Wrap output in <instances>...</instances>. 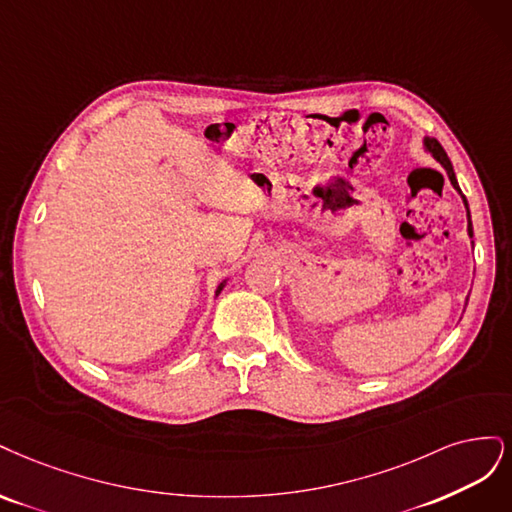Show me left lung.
<instances>
[{
  "instance_id": "1",
  "label": "left lung",
  "mask_w": 512,
  "mask_h": 512,
  "mask_svg": "<svg viewBox=\"0 0 512 512\" xmlns=\"http://www.w3.org/2000/svg\"><path fill=\"white\" fill-rule=\"evenodd\" d=\"M425 148L427 151H430L432 155H434V159L436 161H440V166L447 170V174H449V180H451V185L461 193V189H459V185H457V178H455V172H453V166H451V159L447 157V153H444V148L440 146V142L436 140V138H427L425 140ZM464 197V195H461ZM464 204H466V208H468V202H466V197H464ZM468 234H470V238H472V221H470V210H468Z\"/></svg>"
}]
</instances>
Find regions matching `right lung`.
I'll use <instances>...</instances> for the list:
<instances>
[{
    "instance_id": "1",
    "label": "right lung",
    "mask_w": 512,
    "mask_h": 512,
    "mask_svg": "<svg viewBox=\"0 0 512 512\" xmlns=\"http://www.w3.org/2000/svg\"><path fill=\"white\" fill-rule=\"evenodd\" d=\"M221 289H223V283H221V285H219V289H217V293H221Z\"/></svg>"
}]
</instances>
